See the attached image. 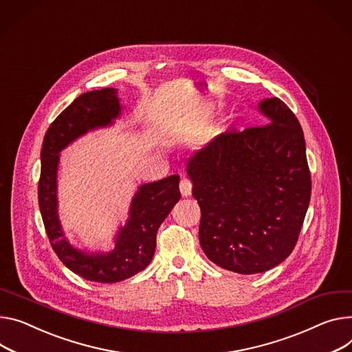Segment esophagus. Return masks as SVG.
Segmentation results:
<instances>
[{"mask_svg":"<svg viewBox=\"0 0 352 352\" xmlns=\"http://www.w3.org/2000/svg\"><path fill=\"white\" fill-rule=\"evenodd\" d=\"M179 188H180V193H182L183 197H187V196L192 195V183H190V180H188L187 177H183L180 180Z\"/></svg>","mask_w":352,"mask_h":352,"instance_id":"esophagus-1","label":"esophagus"}]
</instances>
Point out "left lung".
Returning a JSON list of instances; mask_svg holds the SVG:
<instances>
[{
	"instance_id": "1",
	"label": "left lung",
	"mask_w": 352,
	"mask_h": 352,
	"mask_svg": "<svg viewBox=\"0 0 352 352\" xmlns=\"http://www.w3.org/2000/svg\"><path fill=\"white\" fill-rule=\"evenodd\" d=\"M258 108L269 124L219 135L186 168L201 210L204 254L242 275L265 272L292 254L311 193L299 121L276 97Z\"/></svg>"
}]
</instances>
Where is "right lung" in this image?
Here are the masks:
<instances>
[{
    "instance_id": "add662e5",
    "label": "right lung",
    "mask_w": 352,
    "mask_h": 352,
    "mask_svg": "<svg viewBox=\"0 0 352 352\" xmlns=\"http://www.w3.org/2000/svg\"><path fill=\"white\" fill-rule=\"evenodd\" d=\"M121 111L117 89H101L78 96L50 124L41 151L38 199L52 248L72 272L98 283L121 282L151 263L157 228L180 200L179 175L141 184L132 197L128 220L116 235L113 251L87 252L74 248L67 241L58 215L59 153L89 131L113 125Z\"/></svg>"
}]
</instances>
